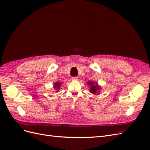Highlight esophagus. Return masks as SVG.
I'll list each match as a JSON object with an SVG mask.
<instances>
[{
	"label": "esophagus",
	"instance_id": "obj_1",
	"mask_svg": "<svg viewBox=\"0 0 150 150\" xmlns=\"http://www.w3.org/2000/svg\"><path fill=\"white\" fill-rule=\"evenodd\" d=\"M78 77H72V80L76 81V80H78Z\"/></svg>",
	"mask_w": 150,
	"mask_h": 150
}]
</instances>
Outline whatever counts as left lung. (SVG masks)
<instances>
[{"mask_svg":"<svg viewBox=\"0 0 150 150\" xmlns=\"http://www.w3.org/2000/svg\"><path fill=\"white\" fill-rule=\"evenodd\" d=\"M95 82H92V81H89L88 83V84L90 86V92L94 94H99V91L101 89L100 87L98 85V84Z\"/></svg>","mask_w":150,"mask_h":150,"instance_id":"1","label":"left lung"}]
</instances>
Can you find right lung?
<instances>
[{"mask_svg": "<svg viewBox=\"0 0 150 150\" xmlns=\"http://www.w3.org/2000/svg\"><path fill=\"white\" fill-rule=\"evenodd\" d=\"M61 86V83H59V82H56V83H54V89H56L57 90L56 92H57L58 90L60 89V86Z\"/></svg>", "mask_w": 150, "mask_h": 150, "instance_id": "add662e5", "label": "right lung"}]
</instances>
